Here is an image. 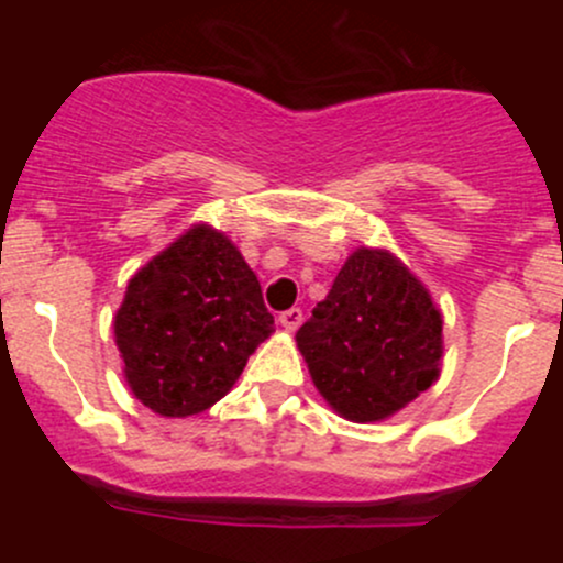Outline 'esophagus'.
Listing matches in <instances>:
<instances>
[{"label": "esophagus", "instance_id": "1", "mask_svg": "<svg viewBox=\"0 0 563 563\" xmlns=\"http://www.w3.org/2000/svg\"><path fill=\"white\" fill-rule=\"evenodd\" d=\"M302 310L299 308H291V310H286V313H280V327L286 329V332H297L299 329V323H302Z\"/></svg>", "mask_w": 563, "mask_h": 563}]
</instances>
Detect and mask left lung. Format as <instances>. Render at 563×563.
<instances>
[{
    "instance_id": "1",
    "label": "left lung",
    "mask_w": 563,
    "mask_h": 563,
    "mask_svg": "<svg viewBox=\"0 0 563 563\" xmlns=\"http://www.w3.org/2000/svg\"><path fill=\"white\" fill-rule=\"evenodd\" d=\"M441 327V310L400 258L356 247L299 327L297 349L334 411L378 422L439 378Z\"/></svg>"
}]
</instances>
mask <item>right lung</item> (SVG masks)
Masks as SVG:
<instances>
[{
	"label": "right lung",
	"instance_id": "1",
	"mask_svg": "<svg viewBox=\"0 0 563 563\" xmlns=\"http://www.w3.org/2000/svg\"><path fill=\"white\" fill-rule=\"evenodd\" d=\"M272 332L258 277L234 242L207 223L130 277L113 318L128 387L161 417L214 406Z\"/></svg>",
	"mask_w": 563,
	"mask_h": 563
}]
</instances>
